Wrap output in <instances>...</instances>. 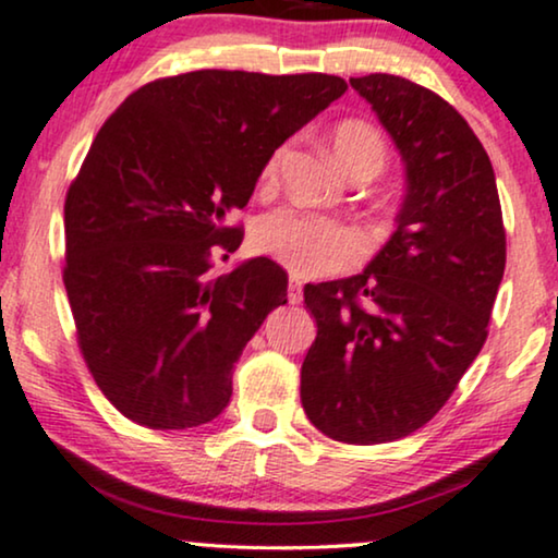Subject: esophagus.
Listing matches in <instances>:
<instances>
[{
	"label": "esophagus",
	"instance_id": "34e87169",
	"mask_svg": "<svg viewBox=\"0 0 558 558\" xmlns=\"http://www.w3.org/2000/svg\"><path fill=\"white\" fill-rule=\"evenodd\" d=\"M288 301L301 303V283L295 278H291V283H288Z\"/></svg>",
	"mask_w": 558,
	"mask_h": 558
}]
</instances>
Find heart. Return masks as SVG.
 <instances>
[{
	"mask_svg": "<svg viewBox=\"0 0 558 558\" xmlns=\"http://www.w3.org/2000/svg\"><path fill=\"white\" fill-rule=\"evenodd\" d=\"M331 151L344 172L352 167H373L378 172L386 161L384 138L363 121H344L331 131ZM283 151H275L265 165L263 180L278 178ZM255 242L265 255L278 259L295 275H329L342 270L363 255V239L355 229L331 218L299 208L275 210L257 227Z\"/></svg>",
	"mask_w": 558,
	"mask_h": 558,
	"instance_id": "1",
	"label": "heart"
}]
</instances>
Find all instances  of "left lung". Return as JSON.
<instances>
[{"label": "left lung", "instance_id": "obj_1", "mask_svg": "<svg viewBox=\"0 0 558 558\" xmlns=\"http://www.w3.org/2000/svg\"><path fill=\"white\" fill-rule=\"evenodd\" d=\"M404 161L397 231L363 272L308 283L316 340L301 404L352 446L412 435L440 412L484 348L505 275L495 169L461 112L393 74L352 76Z\"/></svg>", "mask_w": 558, "mask_h": 558}]
</instances>
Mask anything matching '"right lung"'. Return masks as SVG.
Returning a JSON list of instances; mask_svg holds the SVG:
<instances>
[{
    "label": "right lung",
    "instance_id": "right-lung-1",
    "mask_svg": "<svg viewBox=\"0 0 558 558\" xmlns=\"http://www.w3.org/2000/svg\"><path fill=\"white\" fill-rule=\"evenodd\" d=\"M344 89L329 74L201 69L144 84L105 121L63 203V286L84 363L123 417L187 429L227 409L288 275L252 257L214 278V252L244 236L223 221Z\"/></svg>",
    "mask_w": 558,
    "mask_h": 558
}]
</instances>
